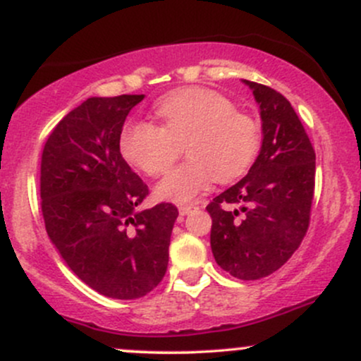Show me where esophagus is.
Masks as SVG:
<instances>
[{
  "mask_svg": "<svg viewBox=\"0 0 361 361\" xmlns=\"http://www.w3.org/2000/svg\"><path fill=\"white\" fill-rule=\"evenodd\" d=\"M197 209V204H188V205H180V217L183 219L185 215H188L192 210Z\"/></svg>",
  "mask_w": 361,
  "mask_h": 361,
  "instance_id": "obj_1",
  "label": "esophagus"
}]
</instances>
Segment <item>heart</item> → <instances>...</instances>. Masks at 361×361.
Returning <instances> with one entry per match:
<instances>
[{"label":"heart","mask_w":361,"mask_h":361,"mask_svg":"<svg viewBox=\"0 0 361 361\" xmlns=\"http://www.w3.org/2000/svg\"><path fill=\"white\" fill-rule=\"evenodd\" d=\"M159 127L127 123L118 137L120 154L149 176H159L175 164L185 146V164L156 186L163 200L185 204L215 180L227 183L250 168L258 149L255 120L235 110L217 91L186 86L159 98L154 105Z\"/></svg>","instance_id":"1"}]
</instances>
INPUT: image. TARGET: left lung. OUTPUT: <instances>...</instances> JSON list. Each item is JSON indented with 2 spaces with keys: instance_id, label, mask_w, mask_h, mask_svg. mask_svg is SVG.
<instances>
[{
  "instance_id": "obj_1",
  "label": "left lung",
  "mask_w": 361,
  "mask_h": 361,
  "mask_svg": "<svg viewBox=\"0 0 361 361\" xmlns=\"http://www.w3.org/2000/svg\"><path fill=\"white\" fill-rule=\"evenodd\" d=\"M243 82L259 105L263 142L247 175L215 197L207 212L219 267L239 280H259L287 263L307 233L316 152L283 94Z\"/></svg>"
}]
</instances>
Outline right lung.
I'll return each instance as SVG.
<instances>
[{"mask_svg":"<svg viewBox=\"0 0 361 361\" xmlns=\"http://www.w3.org/2000/svg\"><path fill=\"white\" fill-rule=\"evenodd\" d=\"M142 100L120 94L82 102L51 132L40 164L52 244L78 279L118 300L144 297L163 280L178 217L173 204L140 209L147 185L120 154L123 122Z\"/></svg>","mask_w":361,"mask_h":361,"instance_id":"obj_1","label":"right lung"}]
</instances>
